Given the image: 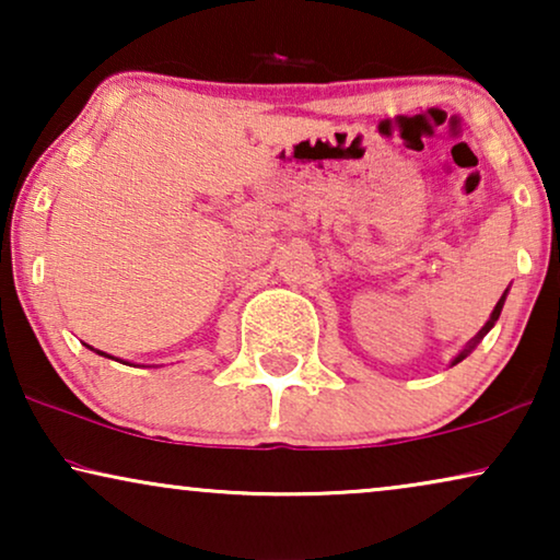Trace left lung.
Masks as SVG:
<instances>
[{"label": "left lung", "instance_id": "obj_1", "mask_svg": "<svg viewBox=\"0 0 560 560\" xmlns=\"http://www.w3.org/2000/svg\"><path fill=\"white\" fill-rule=\"evenodd\" d=\"M504 298H508V290H504V293H502V298H500V301H497V305H494V311H492V316H489V320H487V324H485V326H481V331H479L477 336H474V339H471L469 343H466V347H464L462 351H458V354H456L454 359H451V366H454V364H458V362H462V359H466V357H469V354H471V351L479 347V341H481V339H485V336H487L489 331H492V328H494V324H497V318H500V313H502Z\"/></svg>", "mask_w": 560, "mask_h": 560}]
</instances>
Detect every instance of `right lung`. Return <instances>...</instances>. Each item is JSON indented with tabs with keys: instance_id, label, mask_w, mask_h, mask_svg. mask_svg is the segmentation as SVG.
Instances as JSON below:
<instances>
[{
	"instance_id": "right-lung-1",
	"label": "right lung",
	"mask_w": 560,
	"mask_h": 560,
	"mask_svg": "<svg viewBox=\"0 0 560 560\" xmlns=\"http://www.w3.org/2000/svg\"><path fill=\"white\" fill-rule=\"evenodd\" d=\"M86 347H89V343H86ZM91 351H96V354H102V357H109V354H104V351H98V349H94V347H89ZM109 359H114V357H109ZM121 364H125V362H121Z\"/></svg>"
}]
</instances>
